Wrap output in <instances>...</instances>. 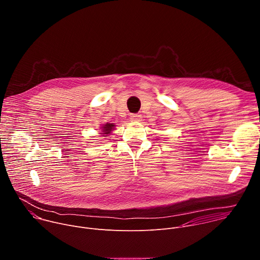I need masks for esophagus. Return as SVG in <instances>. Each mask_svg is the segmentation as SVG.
<instances>
[{"mask_svg":"<svg viewBox=\"0 0 260 260\" xmlns=\"http://www.w3.org/2000/svg\"><path fill=\"white\" fill-rule=\"evenodd\" d=\"M131 121H134V122H139L142 120V116L140 114H132L131 117H129Z\"/></svg>","mask_w":260,"mask_h":260,"instance_id":"34e87169","label":"esophagus"}]
</instances>
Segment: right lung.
Instances as JSON below:
<instances>
[{
  "mask_svg": "<svg viewBox=\"0 0 260 260\" xmlns=\"http://www.w3.org/2000/svg\"><path fill=\"white\" fill-rule=\"evenodd\" d=\"M113 127H114V124L113 123H106L102 128H103V133H102V135H104L103 137H107V136H105V135H110V133H111V131L113 129Z\"/></svg>",
  "mask_w": 260,
  "mask_h": 260,
  "instance_id": "1",
  "label": "right lung"
}]
</instances>
